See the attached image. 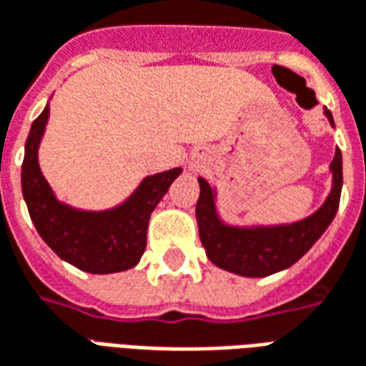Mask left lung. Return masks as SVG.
<instances>
[{
	"mask_svg": "<svg viewBox=\"0 0 366 366\" xmlns=\"http://www.w3.org/2000/svg\"><path fill=\"white\" fill-rule=\"evenodd\" d=\"M325 114L333 124L331 112L325 110ZM331 171H333V189L325 204L315 214L290 227L256 230L224 227L214 212V195L211 185L204 179H199L201 195L197 201L195 212L199 222V237L209 260L219 268L250 278L270 276L274 272L290 268L315 244V240L325 232L339 209L341 187H343L341 149L335 152Z\"/></svg>",
	"mask_w": 366,
	"mask_h": 366,
	"instance_id": "8db88e82",
	"label": "left lung"
}]
</instances>
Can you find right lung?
Instances as JSON below:
<instances>
[{
  "mask_svg": "<svg viewBox=\"0 0 366 366\" xmlns=\"http://www.w3.org/2000/svg\"><path fill=\"white\" fill-rule=\"evenodd\" d=\"M49 106L33 122L25 142L21 187L31 220L46 244L63 260L90 274L134 268L146 250L147 222L181 169L144 179L134 197L120 209L82 212L56 203L37 163V147L45 132Z\"/></svg>",
  "mask_w": 366,
  "mask_h": 366,
  "instance_id": "1",
  "label": "right lung"
}]
</instances>
